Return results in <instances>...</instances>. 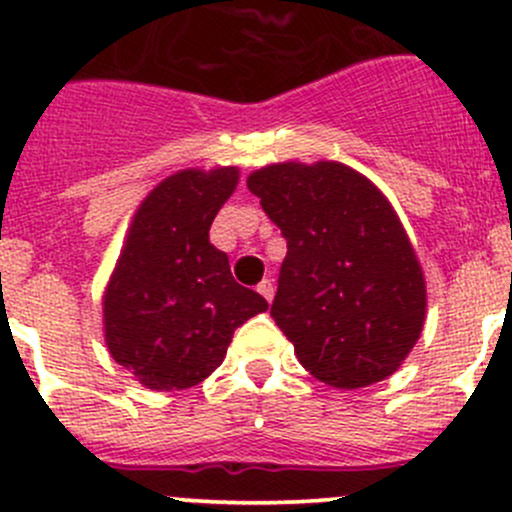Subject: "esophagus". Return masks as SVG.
Instances as JSON below:
<instances>
[{
	"label": "esophagus",
	"mask_w": 512,
	"mask_h": 512,
	"mask_svg": "<svg viewBox=\"0 0 512 512\" xmlns=\"http://www.w3.org/2000/svg\"><path fill=\"white\" fill-rule=\"evenodd\" d=\"M257 292H260L267 301H272L274 299V284L270 282V279H262V282L257 284Z\"/></svg>",
	"instance_id": "1"
}]
</instances>
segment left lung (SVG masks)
I'll return each mask as SVG.
<instances>
[{"label": "left lung", "mask_w": 512, "mask_h": 512, "mask_svg": "<svg viewBox=\"0 0 512 512\" xmlns=\"http://www.w3.org/2000/svg\"><path fill=\"white\" fill-rule=\"evenodd\" d=\"M247 188L287 240L270 314L299 363L341 390L395 373L422 333L427 287L390 201L338 161L265 166Z\"/></svg>", "instance_id": "1"}]
</instances>
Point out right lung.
Here are the masks:
<instances>
[{"mask_svg":"<svg viewBox=\"0 0 512 512\" xmlns=\"http://www.w3.org/2000/svg\"><path fill=\"white\" fill-rule=\"evenodd\" d=\"M238 176L235 166L179 171L134 213L102 316L110 355L149 390L201 383L223 363L235 328L267 311L208 240Z\"/></svg>","mask_w":512,"mask_h":512,"instance_id":"right-lung-1","label":"right lung"}]
</instances>
